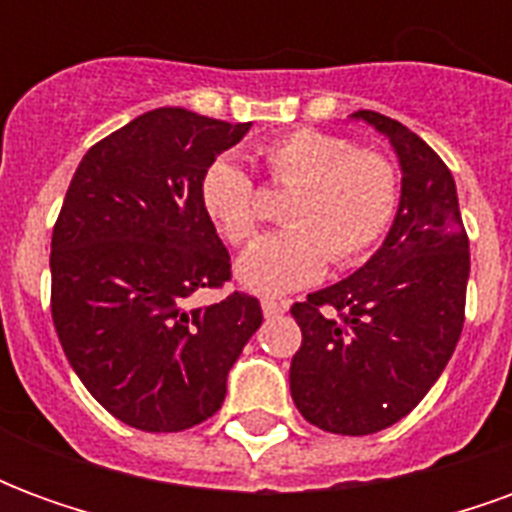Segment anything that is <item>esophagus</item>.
<instances>
[{"label": "esophagus", "mask_w": 512, "mask_h": 512, "mask_svg": "<svg viewBox=\"0 0 512 512\" xmlns=\"http://www.w3.org/2000/svg\"><path fill=\"white\" fill-rule=\"evenodd\" d=\"M260 307H263V315H266V318H277V315H282V312L288 310V304H285V301H274V299H263L260 301Z\"/></svg>", "instance_id": "1"}]
</instances>
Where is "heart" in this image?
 Listing matches in <instances>:
<instances>
[{"instance_id": "heart-1", "label": "heart", "mask_w": 512, "mask_h": 512, "mask_svg": "<svg viewBox=\"0 0 512 512\" xmlns=\"http://www.w3.org/2000/svg\"><path fill=\"white\" fill-rule=\"evenodd\" d=\"M271 178L296 186L285 208L290 227L263 235L235 263L252 293L279 296L326 274L329 257L351 266L386 235L397 216L395 167L351 139L301 128L263 147ZM200 202L213 227L244 244L260 224L255 183L233 156L213 158L200 180Z\"/></svg>"}]
</instances>
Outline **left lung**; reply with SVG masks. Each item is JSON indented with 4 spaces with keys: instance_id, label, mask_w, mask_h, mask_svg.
Wrapping results in <instances>:
<instances>
[{
    "instance_id": "1",
    "label": "left lung",
    "mask_w": 512,
    "mask_h": 512,
    "mask_svg": "<svg viewBox=\"0 0 512 512\" xmlns=\"http://www.w3.org/2000/svg\"><path fill=\"white\" fill-rule=\"evenodd\" d=\"M351 120L395 150L397 216L365 266L290 307L301 326L290 395L315 428L367 436L406 417L450 362L463 329L469 238L447 164L392 117L362 109Z\"/></svg>"
}]
</instances>
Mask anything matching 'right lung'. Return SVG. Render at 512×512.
<instances>
[{"label":"right lung","mask_w":512,"mask_h":512,"mask_svg":"<svg viewBox=\"0 0 512 512\" xmlns=\"http://www.w3.org/2000/svg\"><path fill=\"white\" fill-rule=\"evenodd\" d=\"M252 123L161 106L87 150L51 235V318L73 373L136 430L178 433L213 417L260 329V301L233 293L230 255L200 202L205 167Z\"/></svg>","instance_id":"1"}]
</instances>
